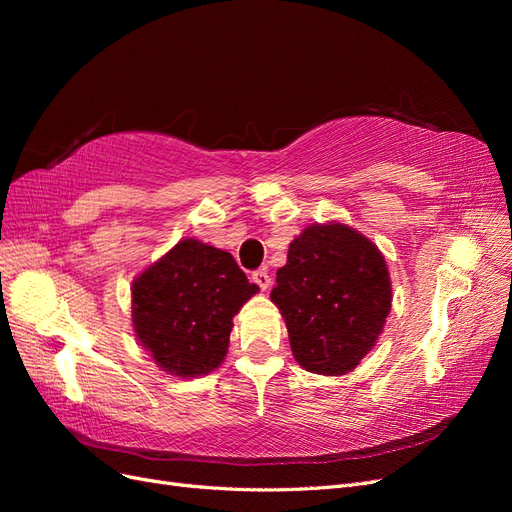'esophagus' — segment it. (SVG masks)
<instances>
[{"label": "esophagus", "mask_w": 512, "mask_h": 512, "mask_svg": "<svg viewBox=\"0 0 512 512\" xmlns=\"http://www.w3.org/2000/svg\"><path fill=\"white\" fill-rule=\"evenodd\" d=\"M252 280L260 286V290H269V286H271V275H269V271H267V269H258V271H254Z\"/></svg>", "instance_id": "34e87169"}]
</instances>
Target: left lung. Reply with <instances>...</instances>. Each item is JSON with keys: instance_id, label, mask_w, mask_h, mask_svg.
<instances>
[{"instance_id": "left-lung-1", "label": "left lung", "mask_w": 512, "mask_h": 512, "mask_svg": "<svg viewBox=\"0 0 512 512\" xmlns=\"http://www.w3.org/2000/svg\"><path fill=\"white\" fill-rule=\"evenodd\" d=\"M271 301L303 369L346 376L376 346L391 312V273L378 245L342 224H309L275 273Z\"/></svg>"}]
</instances>
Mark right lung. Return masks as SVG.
Here are the masks:
<instances>
[{"label":"right lung","mask_w":512,"mask_h":512,"mask_svg":"<svg viewBox=\"0 0 512 512\" xmlns=\"http://www.w3.org/2000/svg\"><path fill=\"white\" fill-rule=\"evenodd\" d=\"M256 292L232 254L181 239L134 277V335L168 376H207L224 363L232 318Z\"/></svg>","instance_id":"add662e5"}]
</instances>
